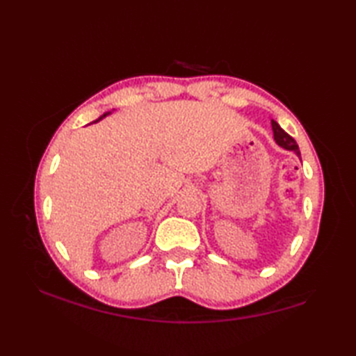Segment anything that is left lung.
I'll list each match as a JSON object with an SVG mask.
<instances>
[{"label": "left lung", "mask_w": 356, "mask_h": 356, "mask_svg": "<svg viewBox=\"0 0 356 356\" xmlns=\"http://www.w3.org/2000/svg\"><path fill=\"white\" fill-rule=\"evenodd\" d=\"M270 125H272V131H274V139H275V142L278 143V145L282 147V148H284V149L293 151V153L300 157V149H298L297 142L293 140V138H291V136L287 134V133L283 130V128L275 122L274 119L270 120Z\"/></svg>", "instance_id": "1"}]
</instances>
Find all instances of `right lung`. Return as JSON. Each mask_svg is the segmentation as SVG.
<instances>
[{
	"instance_id": "add662e5",
	"label": "right lung",
	"mask_w": 356,
	"mask_h": 356,
	"mask_svg": "<svg viewBox=\"0 0 356 356\" xmlns=\"http://www.w3.org/2000/svg\"><path fill=\"white\" fill-rule=\"evenodd\" d=\"M107 115H110V111H108V113H104V115H102V116H101L99 119H96V120H95V122H99V120H101V119H104V118H105V116H107Z\"/></svg>"
}]
</instances>
